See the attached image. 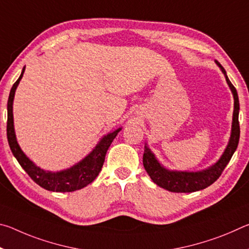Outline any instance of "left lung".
Listing matches in <instances>:
<instances>
[{
	"label": "left lung",
	"instance_id": "left-lung-1",
	"mask_svg": "<svg viewBox=\"0 0 249 249\" xmlns=\"http://www.w3.org/2000/svg\"><path fill=\"white\" fill-rule=\"evenodd\" d=\"M216 65L220 67L222 72L224 73L226 82L229 84L230 89L234 96V112H233V122H231V132L230 142L224 153L217 161L209 167L208 169L201 171H175L168 170L159 161L156 159L155 155L151 153L147 144L145 145L144 156H142V163H144L145 170L149 175L150 179L154 182L170 192H180V193H189L195 192L208 188L209 185L220 178L223 170L225 169L227 163L230 162L231 156L237 148L239 142V122H238V113H239V101L237 91L235 87L230 81L227 77L225 69L223 68L220 62L216 61Z\"/></svg>",
	"mask_w": 249,
	"mask_h": 249
}]
</instances>
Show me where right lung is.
Instances as JSON below:
<instances>
[{
  "mask_svg": "<svg viewBox=\"0 0 249 249\" xmlns=\"http://www.w3.org/2000/svg\"><path fill=\"white\" fill-rule=\"evenodd\" d=\"M24 71L25 67L23 68L22 73H20L18 81L12 87L7 101L6 133L8 145H10L12 153H13L14 157L18 159L20 167L27 172L28 176L37 184L40 185L41 188L46 189V190L53 192H72L87 187L100 174L108 147L111 146L113 140L116 137V135L119 134L122 127L117 128L114 132L108 133L104 137L101 138L98 145L94 147V149L86 158H83L81 161L75 163L74 166L70 167L69 169L57 172L45 171L44 169H40L20 149L18 142L16 141V135L14 130L13 100L16 88H18L20 79L23 78Z\"/></svg>",
  "mask_w": 249,
  "mask_h": 249,
  "instance_id": "1",
  "label": "right lung"
}]
</instances>
